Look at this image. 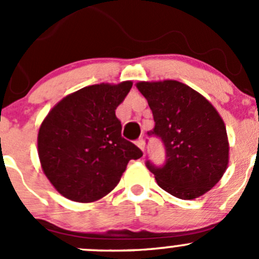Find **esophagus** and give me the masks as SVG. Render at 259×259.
<instances>
[{
    "instance_id": "34e87169",
    "label": "esophagus",
    "mask_w": 259,
    "mask_h": 259,
    "mask_svg": "<svg viewBox=\"0 0 259 259\" xmlns=\"http://www.w3.org/2000/svg\"><path fill=\"white\" fill-rule=\"evenodd\" d=\"M137 145L139 146L140 150H142L143 153H144V151H145V142H144V140L139 139V140H138V142H137Z\"/></svg>"
}]
</instances>
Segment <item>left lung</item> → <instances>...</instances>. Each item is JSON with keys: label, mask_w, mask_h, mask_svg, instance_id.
<instances>
[{"label": "left lung", "mask_w": 259, "mask_h": 259, "mask_svg": "<svg viewBox=\"0 0 259 259\" xmlns=\"http://www.w3.org/2000/svg\"><path fill=\"white\" fill-rule=\"evenodd\" d=\"M138 90L153 111L151 134L165 146L166 161H148L161 189L179 199L202 197L221 180L229 161L226 124L202 94L176 80L139 81Z\"/></svg>", "instance_id": "obj_1"}]
</instances>
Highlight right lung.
<instances>
[{"instance_id":"obj_1","label":"right lung","mask_w":259,"mask_h":259,"mask_svg":"<svg viewBox=\"0 0 259 259\" xmlns=\"http://www.w3.org/2000/svg\"><path fill=\"white\" fill-rule=\"evenodd\" d=\"M132 86L133 81L86 86L60 100L41 122V168L67 199H101L116 187L127 163L143 156L121 137V122L115 115Z\"/></svg>"}]
</instances>
